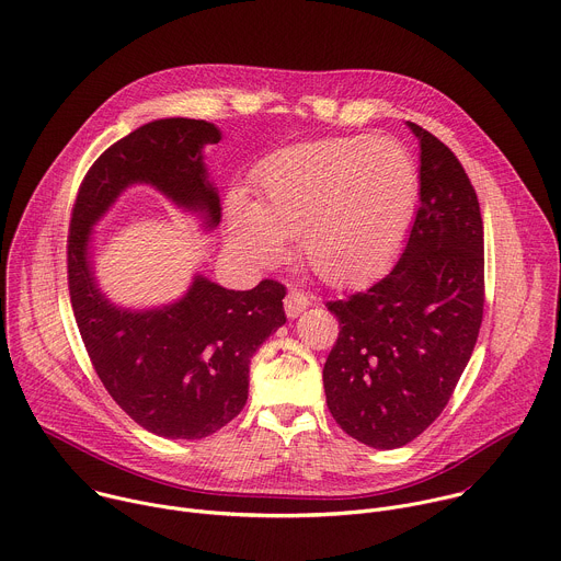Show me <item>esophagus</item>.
<instances>
[{
	"instance_id": "obj_1",
	"label": "esophagus",
	"mask_w": 561,
	"mask_h": 561,
	"mask_svg": "<svg viewBox=\"0 0 561 561\" xmlns=\"http://www.w3.org/2000/svg\"><path fill=\"white\" fill-rule=\"evenodd\" d=\"M308 304H310V299L301 290H288V295L284 299V310L290 319H295L308 308Z\"/></svg>"
}]
</instances>
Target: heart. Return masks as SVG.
<instances>
[{
    "label": "heart",
    "instance_id": "obj_1",
    "mask_svg": "<svg viewBox=\"0 0 561 561\" xmlns=\"http://www.w3.org/2000/svg\"><path fill=\"white\" fill-rule=\"evenodd\" d=\"M257 203H229L238 253L273 264L299 238L310 271L336 288L360 286L399 255L412 227L421 173L394 138L339 136L271 153L255 173Z\"/></svg>",
    "mask_w": 561,
    "mask_h": 561
}]
</instances>
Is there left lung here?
<instances>
[{"label":"left lung","mask_w":561,"mask_h":561,"mask_svg":"<svg viewBox=\"0 0 561 561\" xmlns=\"http://www.w3.org/2000/svg\"><path fill=\"white\" fill-rule=\"evenodd\" d=\"M421 207L397 266L375 286L328 301L339 336L323 365L339 427L375 449L421 436L449 403L484 310V229L454 151L416 123Z\"/></svg>","instance_id":"1"}]
</instances>
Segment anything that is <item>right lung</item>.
Returning <instances> with one entry per match:
<instances>
[{
  "label": "right lung",
  "instance_id": "add662e5",
  "mask_svg": "<svg viewBox=\"0 0 561 561\" xmlns=\"http://www.w3.org/2000/svg\"><path fill=\"white\" fill-rule=\"evenodd\" d=\"M220 138L214 123L196 118H160L134 129L90 167L70 220L68 286L88 356L121 410L171 440L211 436L242 412L251 358L286 323V288L264 279L251 290H227L196 275L173 304L118 308L96 284L90 236L136 182L156 186L173 205L201 214L207 229H216L222 207L203 147Z\"/></svg>",
  "mask_w": 561,
  "mask_h": 561
}]
</instances>
